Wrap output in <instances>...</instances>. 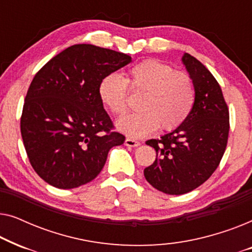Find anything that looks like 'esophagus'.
Here are the masks:
<instances>
[{
	"instance_id": "esophagus-1",
	"label": "esophagus",
	"mask_w": 252,
	"mask_h": 252,
	"mask_svg": "<svg viewBox=\"0 0 252 252\" xmlns=\"http://www.w3.org/2000/svg\"><path fill=\"white\" fill-rule=\"evenodd\" d=\"M125 146L130 147V148H135V147L140 146V142H139V141H135L133 139H129V137H127V139L125 140Z\"/></svg>"
}]
</instances>
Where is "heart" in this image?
Wrapping results in <instances>:
<instances>
[{"label": "heart", "mask_w": 252, "mask_h": 252, "mask_svg": "<svg viewBox=\"0 0 252 252\" xmlns=\"http://www.w3.org/2000/svg\"><path fill=\"white\" fill-rule=\"evenodd\" d=\"M127 84L133 92L144 94L139 104L142 111L124 117L116 125L129 137L150 135L159 127L163 130L177 128L194 106L195 88L188 74L160 61L147 60L129 68L126 80L116 73L101 79L98 98L112 115L122 116L127 110Z\"/></svg>", "instance_id": "1"}]
</instances>
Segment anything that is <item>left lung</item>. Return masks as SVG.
<instances>
[{"instance_id": "8db88e82", "label": "left lung", "mask_w": 252, "mask_h": 252, "mask_svg": "<svg viewBox=\"0 0 252 252\" xmlns=\"http://www.w3.org/2000/svg\"><path fill=\"white\" fill-rule=\"evenodd\" d=\"M195 88V103L186 122L146 144L156 160L144 168L147 181L168 195L194 190L211 177L225 153L229 112L221 88L211 72L189 54L181 58Z\"/></svg>"}]
</instances>
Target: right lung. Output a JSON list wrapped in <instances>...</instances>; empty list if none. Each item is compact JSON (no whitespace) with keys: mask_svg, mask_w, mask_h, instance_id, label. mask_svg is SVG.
Returning a JSON list of instances; mask_svg holds the SVG:
<instances>
[{"mask_svg":"<svg viewBox=\"0 0 252 252\" xmlns=\"http://www.w3.org/2000/svg\"><path fill=\"white\" fill-rule=\"evenodd\" d=\"M132 62L128 55L74 44L51 58L27 91L20 132L34 171L60 189L94 180L109 150L125 141L112 132L98 98L103 77Z\"/></svg>","mask_w":252,"mask_h":252,"instance_id":"1","label":"right lung"}]
</instances>
